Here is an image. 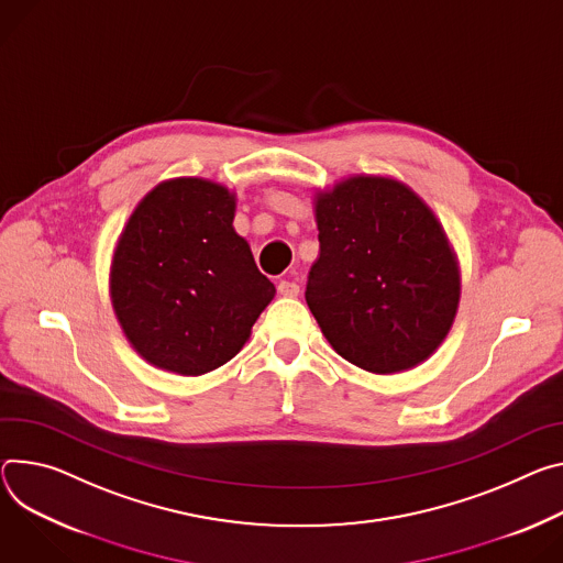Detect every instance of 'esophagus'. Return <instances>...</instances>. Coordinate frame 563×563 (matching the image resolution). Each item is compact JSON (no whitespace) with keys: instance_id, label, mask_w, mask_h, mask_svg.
<instances>
[{"instance_id":"obj_1","label":"esophagus","mask_w":563,"mask_h":563,"mask_svg":"<svg viewBox=\"0 0 563 563\" xmlns=\"http://www.w3.org/2000/svg\"><path fill=\"white\" fill-rule=\"evenodd\" d=\"M298 291H300V287H298L294 280H280V283H278V294H280V296L294 298V296H298Z\"/></svg>"}]
</instances>
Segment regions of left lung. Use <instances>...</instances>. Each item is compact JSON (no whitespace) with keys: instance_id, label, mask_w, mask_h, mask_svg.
<instances>
[{"instance_id":"left-lung-1","label":"left lung","mask_w":563,"mask_h":563,"mask_svg":"<svg viewBox=\"0 0 563 563\" xmlns=\"http://www.w3.org/2000/svg\"><path fill=\"white\" fill-rule=\"evenodd\" d=\"M319 258L305 300L345 362L416 368L449 334L460 269L433 211L406 184L354 175L314 197Z\"/></svg>"}]
</instances>
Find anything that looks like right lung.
Returning a JSON list of instances; mask_svg holds the SVG:
<instances>
[{
	"label": "right lung",
	"mask_w": 563,
	"mask_h": 563,
	"mask_svg": "<svg viewBox=\"0 0 563 563\" xmlns=\"http://www.w3.org/2000/svg\"><path fill=\"white\" fill-rule=\"evenodd\" d=\"M229 188L177 177L130 216L112 261L117 319L143 360L186 377L211 373L246 343L276 287L233 229Z\"/></svg>",
	"instance_id": "right-lung-1"
}]
</instances>
